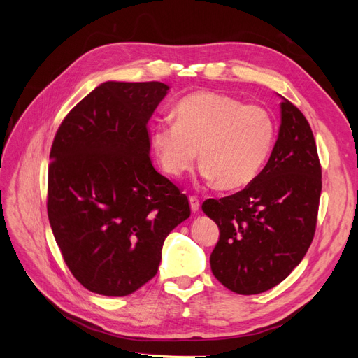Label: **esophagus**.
<instances>
[{"label": "esophagus", "instance_id": "esophagus-1", "mask_svg": "<svg viewBox=\"0 0 358 358\" xmlns=\"http://www.w3.org/2000/svg\"><path fill=\"white\" fill-rule=\"evenodd\" d=\"M189 206H191L192 212H197L200 209V199L196 197V196H191L189 197Z\"/></svg>", "mask_w": 358, "mask_h": 358}]
</instances>
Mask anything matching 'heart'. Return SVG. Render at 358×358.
<instances>
[{"label":"heart","mask_w":358,"mask_h":358,"mask_svg":"<svg viewBox=\"0 0 358 358\" xmlns=\"http://www.w3.org/2000/svg\"><path fill=\"white\" fill-rule=\"evenodd\" d=\"M176 122L152 127L150 142L161 169L179 178L196 164L224 189L252 182L272 152L276 136L273 115L264 106L243 104L236 96L196 92L173 109Z\"/></svg>","instance_id":"heart-1"}]
</instances>
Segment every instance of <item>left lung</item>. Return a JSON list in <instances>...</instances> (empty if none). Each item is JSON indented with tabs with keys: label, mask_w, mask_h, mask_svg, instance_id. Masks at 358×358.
Wrapping results in <instances>:
<instances>
[{
	"label": "left lung",
	"mask_w": 358,
	"mask_h": 358,
	"mask_svg": "<svg viewBox=\"0 0 358 358\" xmlns=\"http://www.w3.org/2000/svg\"><path fill=\"white\" fill-rule=\"evenodd\" d=\"M321 187L310 125L284 99L278 140L266 167L245 189L201 206L220 229L210 254L215 278L243 296L282 282L312 243Z\"/></svg>",
	"instance_id": "8db88e82"
}]
</instances>
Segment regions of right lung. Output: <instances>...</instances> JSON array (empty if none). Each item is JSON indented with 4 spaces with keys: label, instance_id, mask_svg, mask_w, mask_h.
Here are the masks:
<instances>
[{
    "label": "right lung",
    "instance_id": "add662e5",
    "mask_svg": "<svg viewBox=\"0 0 358 358\" xmlns=\"http://www.w3.org/2000/svg\"><path fill=\"white\" fill-rule=\"evenodd\" d=\"M161 82H104L53 138L48 215L64 262L92 292L122 297L152 279L169 233L189 218L185 194L149 157Z\"/></svg>",
    "mask_w": 358,
    "mask_h": 358
}]
</instances>
